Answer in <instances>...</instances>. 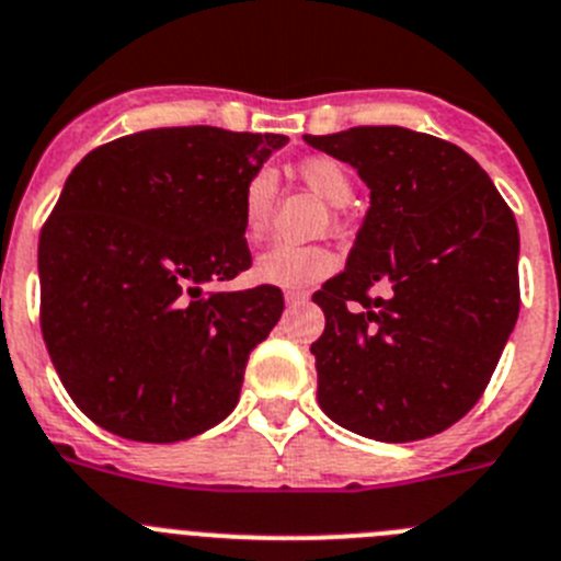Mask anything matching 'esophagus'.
<instances>
[{"mask_svg": "<svg viewBox=\"0 0 561 561\" xmlns=\"http://www.w3.org/2000/svg\"><path fill=\"white\" fill-rule=\"evenodd\" d=\"M308 302V291H286V306H302Z\"/></svg>", "mask_w": 561, "mask_h": 561, "instance_id": "esophagus-1", "label": "esophagus"}]
</instances>
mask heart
<instances>
[{
    "label": "heart",
    "instance_id": "b5f03b06",
    "mask_svg": "<svg viewBox=\"0 0 561 561\" xmlns=\"http://www.w3.org/2000/svg\"><path fill=\"white\" fill-rule=\"evenodd\" d=\"M297 174L311 192L320 194L333 208H342L351 199V174L333 158H306L297 167ZM272 203H275V174L270 169H259L247 180L244 192H241V228H244L247 239H261L264 230L270 228ZM336 266V253L325 247L277 241L255 259V277L261 284L277 286V289H302V286H311L331 275Z\"/></svg>",
    "mask_w": 561,
    "mask_h": 561
}]
</instances>
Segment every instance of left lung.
Masks as SVG:
<instances>
[{
  "instance_id": "obj_1",
  "label": "left lung",
  "mask_w": 561,
  "mask_h": 561,
  "mask_svg": "<svg viewBox=\"0 0 561 561\" xmlns=\"http://www.w3.org/2000/svg\"><path fill=\"white\" fill-rule=\"evenodd\" d=\"M306 141L369 188L347 266L314 291L317 400L367 439L439 434L479 403L517 322L515 214L479 163L428 133L351 127ZM378 283L387 298L368 295Z\"/></svg>"
}]
</instances>
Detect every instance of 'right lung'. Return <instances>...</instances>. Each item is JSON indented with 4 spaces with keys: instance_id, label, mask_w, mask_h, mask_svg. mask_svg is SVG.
<instances>
[{
    "instance_id": "obj_1",
    "label": "right lung",
    "mask_w": 561,
    "mask_h": 561,
    "mask_svg": "<svg viewBox=\"0 0 561 561\" xmlns=\"http://www.w3.org/2000/svg\"><path fill=\"white\" fill-rule=\"evenodd\" d=\"M289 141L158 127L71 169L38 241L41 331L77 409L133 442H180L239 403L284 314L277 286L203 291L250 270L244 183Z\"/></svg>"
}]
</instances>
